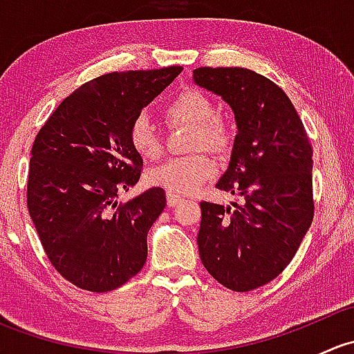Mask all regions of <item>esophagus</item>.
<instances>
[{
	"mask_svg": "<svg viewBox=\"0 0 354 354\" xmlns=\"http://www.w3.org/2000/svg\"><path fill=\"white\" fill-rule=\"evenodd\" d=\"M166 200H167V205L174 207V205H178L181 200H183V197H180V195H174V194H166Z\"/></svg>",
	"mask_w": 354,
	"mask_h": 354,
	"instance_id": "34e87169",
	"label": "esophagus"
}]
</instances>
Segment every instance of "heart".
<instances>
[{
    "instance_id": "1",
    "label": "heart",
    "mask_w": 354,
    "mask_h": 354,
    "mask_svg": "<svg viewBox=\"0 0 354 354\" xmlns=\"http://www.w3.org/2000/svg\"><path fill=\"white\" fill-rule=\"evenodd\" d=\"M166 116L171 123H183L195 128L194 149H207L224 154L230 149L231 137L227 128L217 120V109L205 94L198 91H185L166 106ZM130 145L142 159L156 160L162 154L160 138L147 116H138L128 131ZM216 174V164L205 154L176 157L147 174L152 187H159L167 194L190 195Z\"/></svg>"
}]
</instances>
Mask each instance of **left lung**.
Here are the masks:
<instances>
[{
    "label": "left lung",
    "instance_id": "1",
    "mask_svg": "<svg viewBox=\"0 0 354 354\" xmlns=\"http://www.w3.org/2000/svg\"><path fill=\"white\" fill-rule=\"evenodd\" d=\"M194 82L233 109L238 135L216 188L243 198L236 209L200 203V259L223 286L252 291L286 269L312 224V145L292 102L263 75L202 66Z\"/></svg>",
    "mask_w": 354,
    "mask_h": 354
}]
</instances>
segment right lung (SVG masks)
Returning <instances> with one entry per match:
<instances>
[{
  "instance_id": "right-lung-1",
  "label": "right lung",
  "mask_w": 354,
  "mask_h": 354,
  "mask_svg": "<svg viewBox=\"0 0 354 354\" xmlns=\"http://www.w3.org/2000/svg\"><path fill=\"white\" fill-rule=\"evenodd\" d=\"M181 66L113 71L70 94L35 137L27 207L53 267L80 289L123 286L147 260V233L166 207L159 187L127 203L144 166L128 138L131 123Z\"/></svg>"
}]
</instances>
